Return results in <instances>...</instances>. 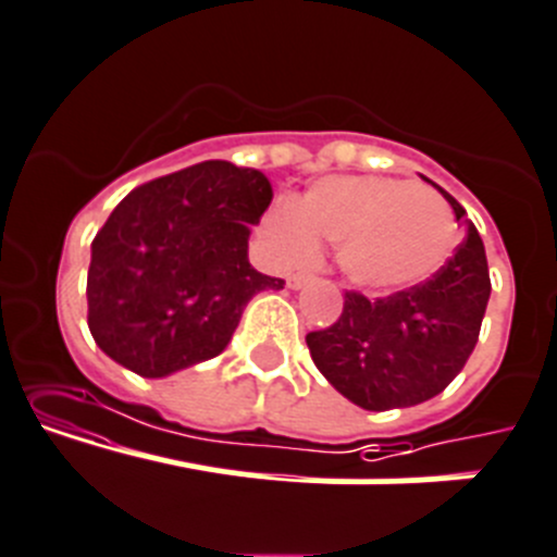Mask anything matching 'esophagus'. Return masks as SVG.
I'll return each mask as SVG.
<instances>
[{"instance_id": "obj_1", "label": "esophagus", "mask_w": 557, "mask_h": 557, "mask_svg": "<svg viewBox=\"0 0 557 557\" xmlns=\"http://www.w3.org/2000/svg\"><path fill=\"white\" fill-rule=\"evenodd\" d=\"M309 282H314V275H311V273H293V275H289V278H287V284H289V287H293V289L306 287V284H309Z\"/></svg>"}]
</instances>
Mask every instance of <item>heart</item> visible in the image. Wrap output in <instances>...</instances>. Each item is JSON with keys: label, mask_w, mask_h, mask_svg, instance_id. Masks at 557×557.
I'll use <instances>...</instances> for the list:
<instances>
[{"label": "heart", "mask_w": 557, "mask_h": 557, "mask_svg": "<svg viewBox=\"0 0 557 557\" xmlns=\"http://www.w3.org/2000/svg\"><path fill=\"white\" fill-rule=\"evenodd\" d=\"M457 215L441 190L396 177H325L298 205L268 215V235L284 259L336 246L352 287L396 293L432 278L457 248Z\"/></svg>", "instance_id": "1"}]
</instances>
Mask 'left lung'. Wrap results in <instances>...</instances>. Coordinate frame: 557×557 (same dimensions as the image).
<instances>
[{"mask_svg": "<svg viewBox=\"0 0 557 557\" xmlns=\"http://www.w3.org/2000/svg\"><path fill=\"white\" fill-rule=\"evenodd\" d=\"M468 237L432 278L369 300L344 295L342 317L306 336L311 361L342 396L363 410L412 407L441 394L468 363L490 300L484 243L465 208L443 190Z\"/></svg>", "mask_w": 557, "mask_h": 557, "instance_id": "obj_1", "label": "left lung"}]
</instances>
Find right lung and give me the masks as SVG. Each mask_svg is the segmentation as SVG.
<instances>
[{
	"label": "right lung",
	"instance_id": "obj_1",
	"mask_svg": "<svg viewBox=\"0 0 557 557\" xmlns=\"http://www.w3.org/2000/svg\"><path fill=\"white\" fill-rule=\"evenodd\" d=\"M273 199L257 169L205 161L131 190L92 240L87 325L111 361L166 377L221 355L248 300L284 289L248 262Z\"/></svg>",
	"mask_w": 557,
	"mask_h": 557
}]
</instances>
